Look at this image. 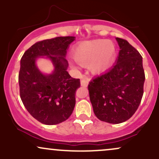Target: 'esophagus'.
Returning <instances> with one entry per match:
<instances>
[{
  "mask_svg": "<svg viewBox=\"0 0 159 159\" xmlns=\"http://www.w3.org/2000/svg\"><path fill=\"white\" fill-rule=\"evenodd\" d=\"M89 82H90V78L84 77L81 80V85L82 87H87L89 84Z\"/></svg>",
  "mask_w": 159,
  "mask_h": 159,
  "instance_id": "esophagus-1",
  "label": "esophagus"
}]
</instances>
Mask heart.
<instances>
[{"mask_svg":"<svg viewBox=\"0 0 159 159\" xmlns=\"http://www.w3.org/2000/svg\"><path fill=\"white\" fill-rule=\"evenodd\" d=\"M116 48L114 43L105 39H96L79 43L72 50L75 59L81 65L90 64L93 73L104 72L114 61ZM73 66L78 65L71 61Z\"/></svg>","mask_w":159,"mask_h":159,"instance_id":"obj_1","label":"heart"}]
</instances>
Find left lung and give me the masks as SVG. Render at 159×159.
<instances>
[{
  "instance_id": "8db88e82",
  "label": "left lung",
  "mask_w": 159,
  "mask_h": 159,
  "mask_svg": "<svg viewBox=\"0 0 159 159\" xmlns=\"http://www.w3.org/2000/svg\"><path fill=\"white\" fill-rule=\"evenodd\" d=\"M116 39L120 48L116 64L88 85L96 117L113 124L126 121L138 110L145 81L140 53L127 40L118 37Z\"/></svg>"
}]
</instances>
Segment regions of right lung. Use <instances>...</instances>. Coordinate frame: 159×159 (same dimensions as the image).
Returning a JSON list of instances; mask_svg holds the SVG:
<instances>
[{
  "mask_svg": "<svg viewBox=\"0 0 159 159\" xmlns=\"http://www.w3.org/2000/svg\"><path fill=\"white\" fill-rule=\"evenodd\" d=\"M74 36H59L39 41L24 53L19 73L20 97L34 118L45 125L64 122L75 105V93L79 78L66 71L67 48ZM47 56L55 66L51 75H43L35 66L38 56Z\"/></svg>",
  "mask_w": 159,
  "mask_h": 159,
  "instance_id": "1",
  "label": "right lung"
}]
</instances>
